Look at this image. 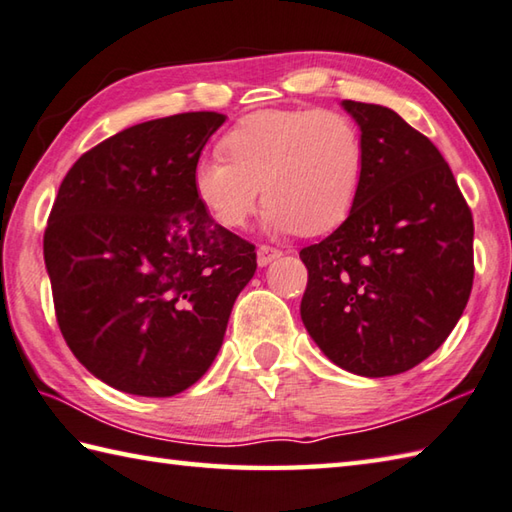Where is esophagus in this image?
<instances>
[{"instance_id":"1","label":"esophagus","mask_w":512,"mask_h":512,"mask_svg":"<svg viewBox=\"0 0 512 512\" xmlns=\"http://www.w3.org/2000/svg\"><path fill=\"white\" fill-rule=\"evenodd\" d=\"M277 257H282V250H279V248H273V246H268V244H262V246L257 248V264L259 266H266V264H270Z\"/></svg>"}]
</instances>
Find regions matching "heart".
I'll list each match as a JSON object with an SVG mask.
<instances>
[{
    "instance_id": "heart-1",
    "label": "heart",
    "mask_w": 512,
    "mask_h": 512,
    "mask_svg": "<svg viewBox=\"0 0 512 512\" xmlns=\"http://www.w3.org/2000/svg\"><path fill=\"white\" fill-rule=\"evenodd\" d=\"M222 152L197 159L195 195L224 228H242L262 190L266 226L306 237L342 226L362 193L366 144L342 110H259L222 137Z\"/></svg>"
}]
</instances>
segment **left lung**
Here are the masks:
<instances>
[{
  "label": "left lung",
  "mask_w": 512,
  "mask_h": 512,
  "mask_svg": "<svg viewBox=\"0 0 512 512\" xmlns=\"http://www.w3.org/2000/svg\"><path fill=\"white\" fill-rule=\"evenodd\" d=\"M362 128L366 173L353 213L308 268L304 326L337 366L406 373L446 342L473 288V213L453 170L395 110L346 99Z\"/></svg>",
  "instance_id": "8db88e82"
}]
</instances>
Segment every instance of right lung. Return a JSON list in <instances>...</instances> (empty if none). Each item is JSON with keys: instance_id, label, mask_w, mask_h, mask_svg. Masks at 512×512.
Listing matches in <instances>:
<instances>
[{"instance_id": "right-lung-1", "label": "right lung", "mask_w": 512, "mask_h": 512, "mask_svg": "<svg viewBox=\"0 0 512 512\" xmlns=\"http://www.w3.org/2000/svg\"><path fill=\"white\" fill-rule=\"evenodd\" d=\"M222 113L130 126L68 170L44 230L59 330L90 373L130 395L193 386L257 268L255 244L215 224L193 168Z\"/></svg>"}]
</instances>
